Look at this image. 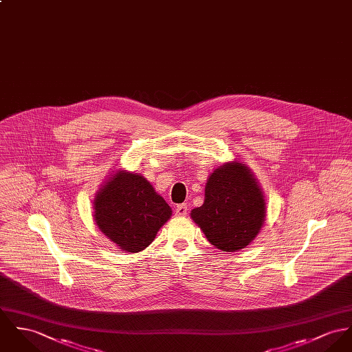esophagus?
I'll list each match as a JSON object with an SVG mask.
<instances>
[{
  "label": "esophagus",
  "instance_id": "obj_1",
  "mask_svg": "<svg viewBox=\"0 0 352 352\" xmlns=\"http://www.w3.org/2000/svg\"><path fill=\"white\" fill-rule=\"evenodd\" d=\"M187 212H188L187 204H179V206H176V210H175L176 217H186Z\"/></svg>",
  "mask_w": 352,
  "mask_h": 352
}]
</instances>
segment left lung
I'll use <instances>...</instances> for the list:
<instances>
[{
  "instance_id": "left-lung-1",
  "label": "left lung",
  "mask_w": 352,
  "mask_h": 352,
  "mask_svg": "<svg viewBox=\"0 0 352 352\" xmlns=\"http://www.w3.org/2000/svg\"><path fill=\"white\" fill-rule=\"evenodd\" d=\"M191 218L222 252L249 246L266 218L265 195L250 168L236 160L215 168L206 183L204 201L192 210Z\"/></svg>"
}]
</instances>
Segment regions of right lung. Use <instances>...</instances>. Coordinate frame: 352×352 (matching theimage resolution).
I'll list each match as a JSON object with an SVG mask.
<instances>
[{
  "label": "right lung",
  "instance_id": "1",
  "mask_svg": "<svg viewBox=\"0 0 352 352\" xmlns=\"http://www.w3.org/2000/svg\"><path fill=\"white\" fill-rule=\"evenodd\" d=\"M93 208L100 232L128 253L146 249L172 217V208L152 184L126 169L113 170L96 192Z\"/></svg>",
  "mask_w": 352,
  "mask_h": 352
}]
</instances>
